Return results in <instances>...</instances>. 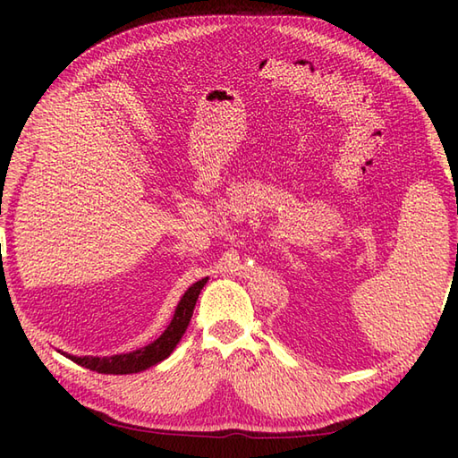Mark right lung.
<instances>
[{
  "mask_svg": "<svg viewBox=\"0 0 458 458\" xmlns=\"http://www.w3.org/2000/svg\"><path fill=\"white\" fill-rule=\"evenodd\" d=\"M207 281H208V277H204L184 291V295L181 297L177 307H174V315L171 318L169 327L165 328L163 335L159 338H155L151 344L138 348V350H131V352L114 354V356H74V354H66V352H63V354L66 358H71L76 364L94 369V372L114 374V376L138 374V372H143V369L163 362L165 358L171 356L174 346H177L179 340L182 338L184 330H187L194 305H197V299L200 295L202 287L207 285Z\"/></svg>",
  "mask_w": 458,
  "mask_h": 458,
  "instance_id": "add662e5",
  "label": "right lung"
}]
</instances>
